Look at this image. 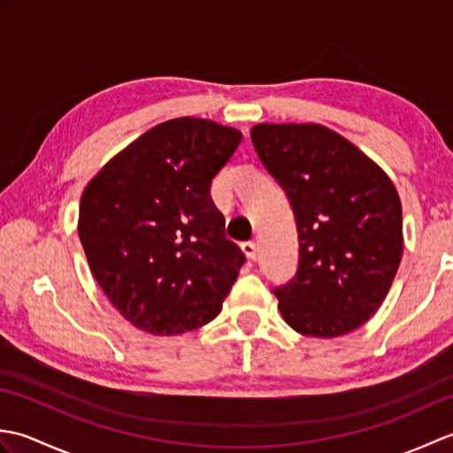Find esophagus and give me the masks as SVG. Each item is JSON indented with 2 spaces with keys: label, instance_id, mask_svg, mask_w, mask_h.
<instances>
[{
  "label": "esophagus",
  "instance_id": "esophagus-1",
  "mask_svg": "<svg viewBox=\"0 0 453 453\" xmlns=\"http://www.w3.org/2000/svg\"><path fill=\"white\" fill-rule=\"evenodd\" d=\"M242 249L245 251V255L251 258V261H257V258H258V247H257L255 242H245L242 245Z\"/></svg>",
  "mask_w": 453,
  "mask_h": 453
}]
</instances>
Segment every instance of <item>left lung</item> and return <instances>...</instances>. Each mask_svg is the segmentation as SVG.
Instances as JSON below:
<instances>
[{"instance_id":"1","label":"left lung","mask_w":453,"mask_h":453,"mask_svg":"<svg viewBox=\"0 0 453 453\" xmlns=\"http://www.w3.org/2000/svg\"><path fill=\"white\" fill-rule=\"evenodd\" d=\"M258 159L286 192L300 242L296 276L274 288L294 331L352 333L380 310L403 257L401 200L391 179L321 124H257Z\"/></svg>"}]
</instances>
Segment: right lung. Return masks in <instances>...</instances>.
I'll use <instances>...</instances> for the list:
<instances>
[{
  "label": "right lung",
  "mask_w": 453,
  "mask_h": 453,
  "mask_svg": "<svg viewBox=\"0 0 453 453\" xmlns=\"http://www.w3.org/2000/svg\"><path fill=\"white\" fill-rule=\"evenodd\" d=\"M242 138L204 119L161 122L85 187V257L104 296L140 331L180 334L221 311L245 255L226 237L210 187Z\"/></svg>",
  "instance_id": "add662e5"
}]
</instances>
